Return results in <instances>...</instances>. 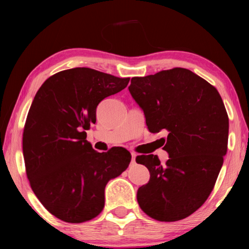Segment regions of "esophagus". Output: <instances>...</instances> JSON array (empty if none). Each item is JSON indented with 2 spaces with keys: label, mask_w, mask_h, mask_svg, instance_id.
<instances>
[{
  "label": "esophagus",
  "mask_w": 249,
  "mask_h": 249,
  "mask_svg": "<svg viewBox=\"0 0 249 249\" xmlns=\"http://www.w3.org/2000/svg\"><path fill=\"white\" fill-rule=\"evenodd\" d=\"M136 162V154L135 153H131V165H134Z\"/></svg>",
  "instance_id": "obj_1"
}]
</instances>
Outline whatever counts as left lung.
I'll return each instance as SVG.
<instances>
[{"label":"left lung","instance_id":"left-lung-1","mask_svg":"<svg viewBox=\"0 0 249 249\" xmlns=\"http://www.w3.org/2000/svg\"><path fill=\"white\" fill-rule=\"evenodd\" d=\"M129 92L143 109L151 133L166 131L169 160L139 155L150 171L139 187L141 210L160 221H177L196 212L215 186L228 147L229 118L215 87L186 68L131 78Z\"/></svg>","mask_w":249,"mask_h":249}]
</instances>
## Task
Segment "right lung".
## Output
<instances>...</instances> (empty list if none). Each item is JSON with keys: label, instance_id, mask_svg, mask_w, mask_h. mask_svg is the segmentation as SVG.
<instances>
[{"label": "right lung", "instance_id": "obj_1", "mask_svg": "<svg viewBox=\"0 0 249 249\" xmlns=\"http://www.w3.org/2000/svg\"><path fill=\"white\" fill-rule=\"evenodd\" d=\"M128 82L92 68H71L47 79L31 105L22 137L26 177L46 210L65 223L99 215L106 185L129 165L127 150L98 153L86 133L96 122L98 104Z\"/></svg>", "mask_w": 249, "mask_h": 249}]
</instances>
